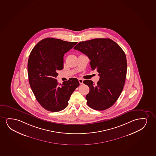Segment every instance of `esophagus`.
<instances>
[{"mask_svg":"<svg viewBox=\"0 0 156 156\" xmlns=\"http://www.w3.org/2000/svg\"><path fill=\"white\" fill-rule=\"evenodd\" d=\"M78 80H79V83L80 84V85H82L83 83V80L82 79H78Z\"/></svg>","mask_w":156,"mask_h":156,"instance_id":"obj_1","label":"esophagus"}]
</instances>
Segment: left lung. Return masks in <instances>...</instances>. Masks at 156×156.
I'll return each instance as SVG.
<instances>
[{
	"label": "left lung",
	"mask_w": 156,
	"mask_h": 156,
	"mask_svg": "<svg viewBox=\"0 0 156 156\" xmlns=\"http://www.w3.org/2000/svg\"><path fill=\"white\" fill-rule=\"evenodd\" d=\"M73 49L86 55L90 60L91 70L99 73L97 84L85 80L89 87L86 98L89 107L103 111L113 105L123 89L127 61L125 53L116 43L110 39H94L83 41Z\"/></svg>",
	"instance_id": "8db88e82"
}]
</instances>
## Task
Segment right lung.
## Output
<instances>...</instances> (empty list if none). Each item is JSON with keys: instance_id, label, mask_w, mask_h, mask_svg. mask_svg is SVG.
<instances>
[{"instance_id": "1", "label": "right lung", "mask_w": 156, "mask_h": 156, "mask_svg": "<svg viewBox=\"0 0 156 156\" xmlns=\"http://www.w3.org/2000/svg\"><path fill=\"white\" fill-rule=\"evenodd\" d=\"M60 39H43L33 49L27 64L28 80L37 101L53 112L65 109L71 94L79 86L78 79L70 78L59 84L57 71L63 68V56L77 44Z\"/></svg>"}]
</instances>
